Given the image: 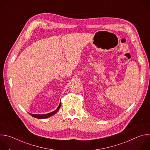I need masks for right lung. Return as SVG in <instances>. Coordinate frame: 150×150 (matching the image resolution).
Masks as SVG:
<instances>
[{
	"mask_svg": "<svg viewBox=\"0 0 150 150\" xmlns=\"http://www.w3.org/2000/svg\"><path fill=\"white\" fill-rule=\"evenodd\" d=\"M60 105H61V103H60L59 105L58 108L56 109V110H55L54 111L51 112V113H47V114H45V115H37V114H30L33 117H35V118H37V119H45V118H47V117H49L53 115H54L55 113H56L59 109H60Z\"/></svg>",
	"mask_w": 150,
	"mask_h": 150,
	"instance_id": "obj_1",
	"label": "right lung"
}]
</instances>
